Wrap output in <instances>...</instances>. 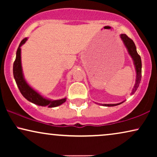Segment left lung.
I'll use <instances>...</instances> for the list:
<instances>
[{
    "label": "left lung",
    "instance_id": "left-lung-1",
    "mask_svg": "<svg viewBox=\"0 0 157 157\" xmlns=\"http://www.w3.org/2000/svg\"><path fill=\"white\" fill-rule=\"evenodd\" d=\"M121 38L122 41L124 42V45H125L126 49H127L128 53L132 58L133 61H134V64L135 66V69H136V83L134 86V89L132 90V94H134V92L136 91L138 89L139 83H140L141 79V59L140 56L138 54L136 51V48L135 46L133 40L128 37L126 34H121ZM124 102V101H123ZM123 102L119 103V104H103L104 106H115L117 105H119L122 104Z\"/></svg>",
    "mask_w": 157,
    "mask_h": 157
}]
</instances>
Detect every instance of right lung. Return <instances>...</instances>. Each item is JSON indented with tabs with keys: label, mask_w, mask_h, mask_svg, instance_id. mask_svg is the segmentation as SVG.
I'll list each match as a JSON object with an SVG mask.
<instances>
[{
	"label": "right lung",
	"mask_w": 157,
	"mask_h": 157,
	"mask_svg": "<svg viewBox=\"0 0 157 157\" xmlns=\"http://www.w3.org/2000/svg\"><path fill=\"white\" fill-rule=\"evenodd\" d=\"M28 38H25L21 40V44L17 49L16 57L13 63V76L16 81L18 88L20 90L21 93L24 97L30 102L35 104L38 106H48L49 108L59 106L66 101V98H61L59 100H51L44 98L37 91H35L33 88L30 86L25 81L24 76H23L22 66H21V47L26 41Z\"/></svg>",
	"instance_id": "add662e5"
}]
</instances>
